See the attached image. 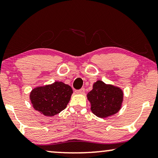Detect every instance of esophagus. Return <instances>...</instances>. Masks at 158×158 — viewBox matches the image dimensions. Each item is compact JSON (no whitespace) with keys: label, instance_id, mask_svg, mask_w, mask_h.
<instances>
[{"label":"esophagus","instance_id":"esophagus-1","mask_svg":"<svg viewBox=\"0 0 158 158\" xmlns=\"http://www.w3.org/2000/svg\"><path fill=\"white\" fill-rule=\"evenodd\" d=\"M76 94H84V93H85V88H81V90H76Z\"/></svg>","mask_w":158,"mask_h":158}]
</instances>
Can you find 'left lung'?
Masks as SVG:
<instances>
[{
  "label": "left lung",
  "instance_id": "1",
  "mask_svg": "<svg viewBox=\"0 0 158 158\" xmlns=\"http://www.w3.org/2000/svg\"><path fill=\"white\" fill-rule=\"evenodd\" d=\"M92 113L99 118H106L119 111L124 101V91L118 86L97 81L88 93Z\"/></svg>",
  "mask_w": 158,
  "mask_h": 158
}]
</instances>
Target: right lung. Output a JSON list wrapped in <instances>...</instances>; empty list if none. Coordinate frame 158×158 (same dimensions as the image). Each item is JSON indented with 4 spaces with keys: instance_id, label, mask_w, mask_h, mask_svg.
I'll list each match as a JSON object with an SVG mask.
<instances>
[{
    "instance_id": "obj_1",
    "label": "right lung",
    "mask_w": 158,
    "mask_h": 158,
    "mask_svg": "<svg viewBox=\"0 0 158 158\" xmlns=\"http://www.w3.org/2000/svg\"><path fill=\"white\" fill-rule=\"evenodd\" d=\"M70 85L55 81L52 84L37 86L30 92L32 106L46 116H53L67 107L73 94Z\"/></svg>"
}]
</instances>
